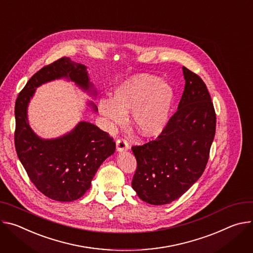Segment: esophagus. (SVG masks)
<instances>
[{
  "label": "esophagus",
  "mask_w": 253,
  "mask_h": 253,
  "mask_svg": "<svg viewBox=\"0 0 253 253\" xmlns=\"http://www.w3.org/2000/svg\"><path fill=\"white\" fill-rule=\"evenodd\" d=\"M128 149H129V146L126 139H124V138L118 139L117 141V152L123 153V152H126Z\"/></svg>",
  "instance_id": "esophagus-1"
}]
</instances>
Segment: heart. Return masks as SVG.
Segmentation results:
<instances>
[{"instance_id":"1","label":"heart","mask_w":253,"mask_h":253,"mask_svg":"<svg viewBox=\"0 0 253 253\" xmlns=\"http://www.w3.org/2000/svg\"><path fill=\"white\" fill-rule=\"evenodd\" d=\"M175 93L169 83L161 77L134 74L116 86L110 98L97 103L99 114L109 127L124 126L130 114L133 128L146 138L160 136L170 123Z\"/></svg>"}]
</instances>
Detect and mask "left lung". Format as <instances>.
<instances>
[{
    "instance_id": "obj_1",
    "label": "left lung",
    "mask_w": 253,
    "mask_h": 253,
    "mask_svg": "<svg viewBox=\"0 0 253 253\" xmlns=\"http://www.w3.org/2000/svg\"><path fill=\"white\" fill-rule=\"evenodd\" d=\"M182 70L184 92L166 130L131 149L137 164L131 187L152 205L177 200L199 180L215 136L216 115L206 84L188 68Z\"/></svg>"
}]
</instances>
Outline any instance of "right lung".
<instances>
[{"label": "right lung", "mask_w": 253, "mask_h": 253, "mask_svg": "<svg viewBox=\"0 0 253 253\" xmlns=\"http://www.w3.org/2000/svg\"><path fill=\"white\" fill-rule=\"evenodd\" d=\"M66 79L95 99L97 90L87 67L62 57L43 67L27 82L15 105V147L18 158L37 189L59 202L79 199L91 186L100 165L116 151V143L95 125L79 122L70 131L55 138H43L30 126L28 106L42 84ZM86 110L97 107L87 100Z\"/></svg>", "instance_id": "right-lung-1"}]
</instances>
